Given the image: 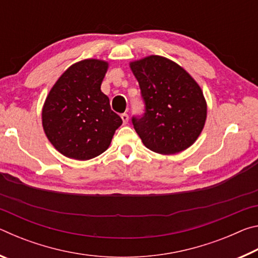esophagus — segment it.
Listing matches in <instances>:
<instances>
[{
	"mask_svg": "<svg viewBox=\"0 0 258 258\" xmlns=\"http://www.w3.org/2000/svg\"><path fill=\"white\" fill-rule=\"evenodd\" d=\"M120 117H121V119H123V123L124 124H127L128 123V115H127V113H121V115H120Z\"/></svg>",
	"mask_w": 258,
	"mask_h": 258,
	"instance_id": "34e87169",
	"label": "esophagus"
}]
</instances>
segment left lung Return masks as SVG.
I'll return each mask as SVG.
<instances>
[{
    "label": "left lung",
    "instance_id": "obj_1",
    "mask_svg": "<svg viewBox=\"0 0 258 258\" xmlns=\"http://www.w3.org/2000/svg\"><path fill=\"white\" fill-rule=\"evenodd\" d=\"M131 69L145 103V112L132 117L143 145L164 155L185 150L197 140L206 120L202 89L184 69L164 56L134 61Z\"/></svg>",
    "mask_w": 258,
    "mask_h": 258
}]
</instances>
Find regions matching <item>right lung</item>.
<instances>
[{
    "label": "right lung",
    "instance_id": "obj_1",
    "mask_svg": "<svg viewBox=\"0 0 258 258\" xmlns=\"http://www.w3.org/2000/svg\"><path fill=\"white\" fill-rule=\"evenodd\" d=\"M107 69L101 60L80 61L60 76L45 100L43 128L68 158L89 160L101 155L123 123L100 89Z\"/></svg>",
    "mask_w": 258,
    "mask_h": 258
}]
</instances>
